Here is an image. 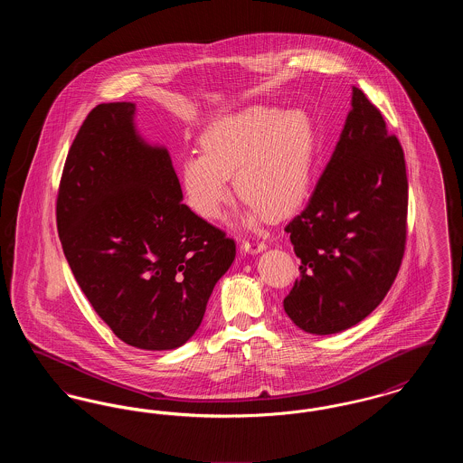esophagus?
I'll return each instance as SVG.
<instances>
[{
	"label": "esophagus",
	"instance_id": "1",
	"mask_svg": "<svg viewBox=\"0 0 463 463\" xmlns=\"http://www.w3.org/2000/svg\"><path fill=\"white\" fill-rule=\"evenodd\" d=\"M241 248L248 253H260L262 250L267 248V244H265V241H260L259 238H251V240H244Z\"/></svg>",
	"mask_w": 463,
	"mask_h": 463
}]
</instances>
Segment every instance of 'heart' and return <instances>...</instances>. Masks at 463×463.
I'll return each mask as SVG.
<instances>
[{"label":"heart","mask_w":463,"mask_h":463,"mask_svg":"<svg viewBox=\"0 0 463 463\" xmlns=\"http://www.w3.org/2000/svg\"><path fill=\"white\" fill-rule=\"evenodd\" d=\"M316 147L314 125L304 110L253 106L212 121L199 137L201 155L180 161L187 206L206 221L221 219L234 189L248 201L255 225L285 215L307 194Z\"/></svg>","instance_id":"b5f03b06"}]
</instances>
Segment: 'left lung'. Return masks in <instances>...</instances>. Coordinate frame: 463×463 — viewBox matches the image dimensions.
I'll list each match as a JSON object with an SVG mask.
<instances>
[{
	"label": "left lung",
	"instance_id": "left-lung-1",
	"mask_svg": "<svg viewBox=\"0 0 463 463\" xmlns=\"http://www.w3.org/2000/svg\"><path fill=\"white\" fill-rule=\"evenodd\" d=\"M408 176L396 135L359 89L323 175L285 227L300 276L283 306L300 330H347L385 298L406 248Z\"/></svg>",
	"mask_w": 463,
	"mask_h": 463
}]
</instances>
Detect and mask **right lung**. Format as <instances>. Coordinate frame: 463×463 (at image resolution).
<instances>
[{
	"mask_svg": "<svg viewBox=\"0 0 463 463\" xmlns=\"http://www.w3.org/2000/svg\"><path fill=\"white\" fill-rule=\"evenodd\" d=\"M132 102L90 110L69 149L57 231L91 307L125 344L184 345L199 328L236 242L182 203L166 149L133 128Z\"/></svg>",
	"mask_w": 463,
	"mask_h": 463,
	"instance_id": "right-lung-1",
	"label": "right lung"
}]
</instances>
